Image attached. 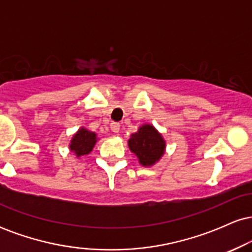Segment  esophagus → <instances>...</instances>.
I'll return each instance as SVG.
<instances>
[{
    "instance_id": "esophagus-1",
    "label": "esophagus",
    "mask_w": 252,
    "mask_h": 252,
    "mask_svg": "<svg viewBox=\"0 0 252 252\" xmlns=\"http://www.w3.org/2000/svg\"><path fill=\"white\" fill-rule=\"evenodd\" d=\"M111 126V130L115 132V134H118V132H120V130H121V124L120 123L112 122L111 126Z\"/></svg>"
}]
</instances>
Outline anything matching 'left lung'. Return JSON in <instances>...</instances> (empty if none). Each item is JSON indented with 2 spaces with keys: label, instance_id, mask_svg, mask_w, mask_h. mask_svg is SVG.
Segmentation results:
<instances>
[{
  "label": "left lung",
  "instance_id": "left-lung-1",
  "mask_svg": "<svg viewBox=\"0 0 252 252\" xmlns=\"http://www.w3.org/2000/svg\"><path fill=\"white\" fill-rule=\"evenodd\" d=\"M129 149L137 156L143 167H150L162 158L166 149V141L152 124H143L128 141Z\"/></svg>",
  "mask_w": 252,
  "mask_h": 252
}]
</instances>
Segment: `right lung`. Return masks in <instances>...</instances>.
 <instances>
[{
	"label": "right lung",
	"mask_w": 252,
	"mask_h": 252,
	"mask_svg": "<svg viewBox=\"0 0 252 252\" xmlns=\"http://www.w3.org/2000/svg\"><path fill=\"white\" fill-rule=\"evenodd\" d=\"M97 134L90 131L86 128H80L72 137L70 142V150L74 153L77 158L89 155L97 142Z\"/></svg>",
	"instance_id": "add662e5"
}]
</instances>
